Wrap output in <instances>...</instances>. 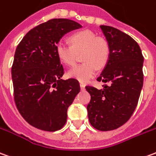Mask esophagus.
I'll list each match as a JSON object with an SVG mask.
<instances>
[{"instance_id":"34e87169","label":"esophagus","mask_w":156,"mask_h":156,"mask_svg":"<svg viewBox=\"0 0 156 156\" xmlns=\"http://www.w3.org/2000/svg\"><path fill=\"white\" fill-rule=\"evenodd\" d=\"M80 88H81V89L82 90H83V89H85V85H84V84H83V83H80Z\"/></svg>"}]
</instances>
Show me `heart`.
Returning <instances> with one entry per match:
<instances>
[{
    "mask_svg": "<svg viewBox=\"0 0 156 156\" xmlns=\"http://www.w3.org/2000/svg\"><path fill=\"white\" fill-rule=\"evenodd\" d=\"M71 46L59 42L55 45L57 57L68 67L74 66L78 54L83 52L82 61L84 62L68 73L70 78L81 83H87L95 75L98 67H104L108 62L110 46L102 37H98L90 30H81L69 37Z\"/></svg>",
    "mask_w": 156,
    "mask_h": 156,
    "instance_id": "1",
    "label": "heart"
}]
</instances>
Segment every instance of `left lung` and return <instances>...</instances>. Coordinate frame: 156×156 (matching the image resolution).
Instances as JSON below:
<instances>
[{"instance_id":"obj_1","label":"left lung","mask_w":156,"mask_h":156,"mask_svg":"<svg viewBox=\"0 0 156 156\" xmlns=\"http://www.w3.org/2000/svg\"><path fill=\"white\" fill-rule=\"evenodd\" d=\"M110 46L108 62L99 82L103 89H85L91 96L87 105L90 124L100 131H111L126 123L139 102L144 82V56L131 36L111 26L101 25Z\"/></svg>"}]
</instances>
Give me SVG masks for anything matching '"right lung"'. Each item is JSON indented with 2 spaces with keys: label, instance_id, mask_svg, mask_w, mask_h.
I'll return each instance as SVG.
<instances>
[{
  "label": "right lung",
  "instance_id": "right-lung-1",
  "mask_svg": "<svg viewBox=\"0 0 156 156\" xmlns=\"http://www.w3.org/2000/svg\"><path fill=\"white\" fill-rule=\"evenodd\" d=\"M81 27L70 19H51L29 30L16 49L12 67L14 101L25 121L38 129H61L80 91L77 79L61 78L64 69L55 45L65 34Z\"/></svg>",
  "mask_w": 156,
  "mask_h": 156
}]
</instances>
